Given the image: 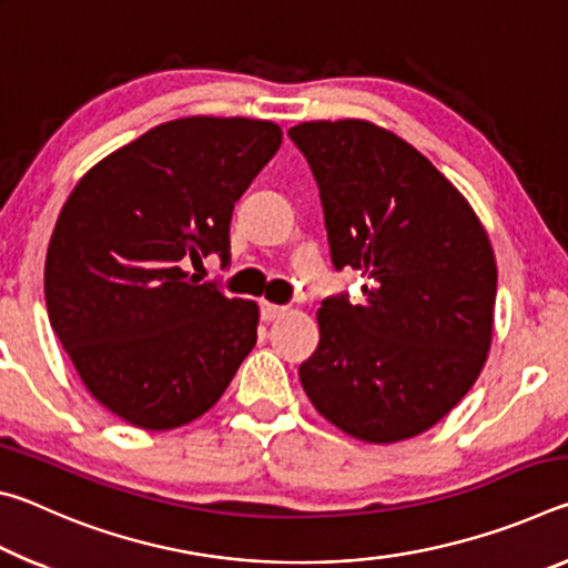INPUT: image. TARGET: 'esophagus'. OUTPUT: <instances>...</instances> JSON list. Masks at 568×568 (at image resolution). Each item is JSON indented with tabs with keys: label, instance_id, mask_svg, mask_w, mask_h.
<instances>
[{
	"label": "esophagus",
	"instance_id": "1",
	"mask_svg": "<svg viewBox=\"0 0 568 568\" xmlns=\"http://www.w3.org/2000/svg\"><path fill=\"white\" fill-rule=\"evenodd\" d=\"M285 311H287L285 305H275V303H261V318H263L265 323L277 321V318H281V315H285Z\"/></svg>",
	"mask_w": 568,
	"mask_h": 568
}]
</instances>
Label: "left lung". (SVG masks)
Instances as JSON below:
<instances>
[{
	"mask_svg": "<svg viewBox=\"0 0 568 568\" xmlns=\"http://www.w3.org/2000/svg\"><path fill=\"white\" fill-rule=\"evenodd\" d=\"M321 190L335 271L368 277L363 303L331 295L301 363L321 416L393 444L434 426L491 348L496 257L464 195L406 140L363 120L287 130Z\"/></svg>",
	"mask_w": 568,
	"mask_h": 568,
	"instance_id": "1",
	"label": "left lung"
}]
</instances>
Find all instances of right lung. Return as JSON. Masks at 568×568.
I'll use <instances>...</instances> for the list:
<instances>
[{
  "mask_svg": "<svg viewBox=\"0 0 568 568\" xmlns=\"http://www.w3.org/2000/svg\"><path fill=\"white\" fill-rule=\"evenodd\" d=\"M281 140L265 120H172L67 197L47 250V313L88 390L132 426L200 418L253 351L257 305L200 283L187 263H227L235 203Z\"/></svg>",
  "mask_w": 568,
  "mask_h": 568,
  "instance_id": "add662e5",
  "label": "right lung"
}]
</instances>
